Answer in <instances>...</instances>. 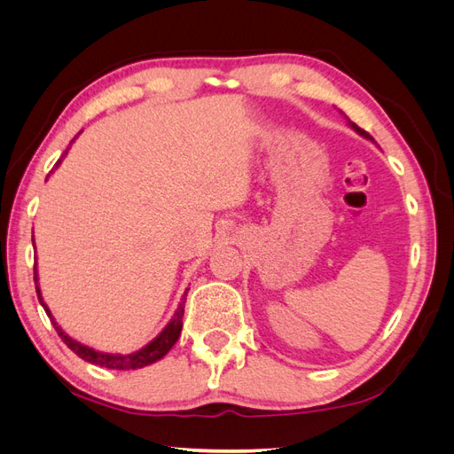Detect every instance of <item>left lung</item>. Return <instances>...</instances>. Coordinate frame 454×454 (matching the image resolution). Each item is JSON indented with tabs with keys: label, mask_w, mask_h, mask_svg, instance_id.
I'll return each instance as SVG.
<instances>
[{
	"label": "left lung",
	"mask_w": 454,
	"mask_h": 454,
	"mask_svg": "<svg viewBox=\"0 0 454 454\" xmlns=\"http://www.w3.org/2000/svg\"><path fill=\"white\" fill-rule=\"evenodd\" d=\"M339 112H340V110H339ZM340 114L344 115V112H340ZM344 118H346V115H344ZM346 120H348V118H346ZM348 126H350V128H352L354 131H358L362 137H366V139H370V141H374V139H372V136H370V133H368V131H364V129H360V128H358V126H356V123H354V121H350V120H348Z\"/></svg>",
	"instance_id": "obj_1"
}]
</instances>
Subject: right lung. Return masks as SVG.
I'll use <instances>...</instances> for the list:
<instances>
[{
	"label": "right lung",
	"mask_w": 454,
	"mask_h": 454,
	"mask_svg": "<svg viewBox=\"0 0 454 454\" xmlns=\"http://www.w3.org/2000/svg\"><path fill=\"white\" fill-rule=\"evenodd\" d=\"M74 139H76V137H74ZM74 139H73V141H74ZM73 141H70V144H73ZM65 155H67V151H65ZM65 155H62V157H65ZM60 161H62V159H59L57 165H55V168L60 165ZM51 173H52V171H51ZM35 286H37V297H39V303L43 305L44 313H47V315L51 317V323H52V326L57 328V333H59L60 339L65 340V344L68 346L70 350H73V352L76 354V356H80V358L86 360V362H90V364H96V366L110 368V370H137V368L149 366V364H153V362H157V360H161V358L165 356V354L173 348L175 342L179 340L181 331H183L184 301H186V291H189V289L184 291V295H183V299H181L179 307H176V310H175V315H173L171 321H168V323H167V326L163 328V331L159 333L153 340L147 342V344L144 346V348H139V350L131 352V354H110V352L94 350V348H90V346H86V344H82V342L74 340L73 336H68V334H67L65 331H62V328L59 326V323L55 321V317L51 315V310H49L47 303H44V301H43L41 289H39V275H37V268H35Z\"/></svg>",
	"instance_id": "obj_1"
}]
</instances>
